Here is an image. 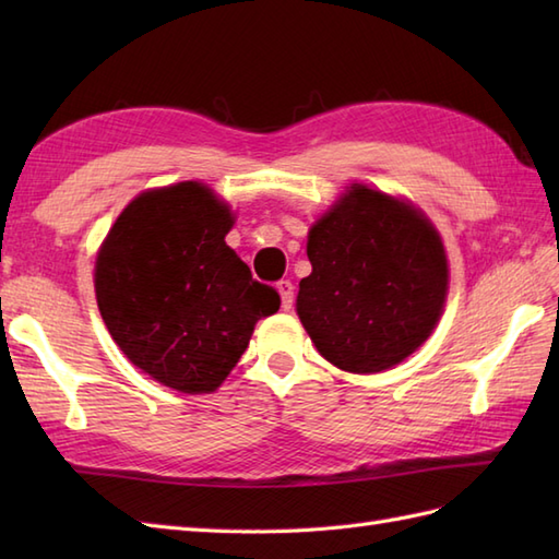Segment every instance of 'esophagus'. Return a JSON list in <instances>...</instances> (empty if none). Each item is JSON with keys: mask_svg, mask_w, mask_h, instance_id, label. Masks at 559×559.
<instances>
[{"mask_svg": "<svg viewBox=\"0 0 559 559\" xmlns=\"http://www.w3.org/2000/svg\"><path fill=\"white\" fill-rule=\"evenodd\" d=\"M278 295H281V307L283 310H290L293 307V283L290 281H278Z\"/></svg>", "mask_w": 559, "mask_h": 559, "instance_id": "esophagus-1", "label": "esophagus"}]
</instances>
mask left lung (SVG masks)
I'll return each instance as SVG.
<instances>
[{"mask_svg": "<svg viewBox=\"0 0 559 559\" xmlns=\"http://www.w3.org/2000/svg\"><path fill=\"white\" fill-rule=\"evenodd\" d=\"M312 273L295 310L338 370L374 374L418 350L444 310L442 237L420 209L350 185L307 235Z\"/></svg>", "mask_w": 559, "mask_h": 559, "instance_id": "left-lung-1", "label": "left lung"}]
</instances>
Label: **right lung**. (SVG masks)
Segmentation results:
<instances>
[{
	"label": "right lung",
	"mask_w": 559,
	"mask_h": 559,
	"mask_svg": "<svg viewBox=\"0 0 559 559\" xmlns=\"http://www.w3.org/2000/svg\"><path fill=\"white\" fill-rule=\"evenodd\" d=\"M235 216L213 189L177 182L141 192L96 257L105 326L132 365L182 394H211L261 317L281 298L225 245Z\"/></svg>",
	"instance_id": "1"
}]
</instances>
